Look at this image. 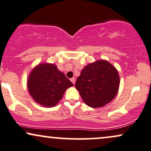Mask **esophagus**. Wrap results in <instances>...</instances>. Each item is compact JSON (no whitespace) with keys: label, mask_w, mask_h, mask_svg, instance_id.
<instances>
[{"label":"esophagus","mask_w":151,"mask_h":151,"mask_svg":"<svg viewBox=\"0 0 151 151\" xmlns=\"http://www.w3.org/2000/svg\"><path fill=\"white\" fill-rule=\"evenodd\" d=\"M70 80H71V81H72V83H73V84H75V78H74V77H72V79H70Z\"/></svg>","instance_id":"34e87169"}]
</instances>
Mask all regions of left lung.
<instances>
[{"label": "left lung", "instance_id": "obj_1", "mask_svg": "<svg viewBox=\"0 0 151 151\" xmlns=\"http://www.w3.org/2000/svg\"><path fill=\"white\" fill-rule=\"evenodd\" d=\"M119 84L116 69L106 60H98L83 68L75 87L86 105L91 108H99L116 96Z\"/></svg>", "mask_w": 151, "mask_h": 151}]
</instances>
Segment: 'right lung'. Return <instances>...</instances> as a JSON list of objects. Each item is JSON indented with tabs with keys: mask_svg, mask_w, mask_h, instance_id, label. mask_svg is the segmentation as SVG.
<instances>
[{
	"mask_svg": "<svg viewBox=\"0 0 151 151\" xmlns=\"http://www.w3.org/2000/svg\"><path fill=\"white\" fill-rule=\"evenodd\" d=\"M73 86L54 64H40L27 79V89L35 101L45 107L55 106L67 88Z\"/></svg>",
	"mask_w": 151,
	"mask_h": 151,
	"instance_id": "1",
	"label": "right lung"
}]
</instances>
